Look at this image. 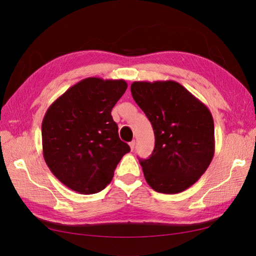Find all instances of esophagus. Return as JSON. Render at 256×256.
Segmentation results:
<instances>
[{
  "label": "esophagus",
  "mask_w": 256,
  "mask_h": 256,
  "mask_svg": "<svg viewBox=\"0 0 256 256\" xmlns=\"http://www.w3.org/2000/svg\"><path fill=\"white\" fill-rule=\"evenodd\" d=\"M130 148H131V150H133L135 148V140H132V142H130Z\"/></svg>",
  "instance_id": "obj_1"
}]
</instances>
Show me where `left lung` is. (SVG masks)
Here are the masks:
<instances>
[{"instance_id":"left-lung-1","label":"left lung","mask_w":256,"mask_h":256,"mask_svg":"<svg viewBox=\"0 0 256 256\" xmlns=\"http://www.w3.org/2000/svg\"><path fill=\"white\" fill-rule=\"evenodd\" d=\"M133 99L148 118L155 148L140 160L155 192L178 194L204 175L214 154V124L209 108L176 81H134Z\"/></svg>"}]
</instances>
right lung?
I'll list each match as a JSON object with an SVG mask.
<instances>
[{"instance_id":"obj_1","label":"right lung","mask_w":256,"mask_h":256,"mask_svg":"<svg viewBox=\"0 0 256 256\" xmlns=\"http://www.w3.org/2000/svg\"><path fill=\"white\" fill-rule=\"evenodd\" d=\"M128 84L86 78L48 108L42 123L47 166L74 192L96 194L111 182L114 170L130 146L118 138L111 111Z\"/></svg>"}]
</instances>
